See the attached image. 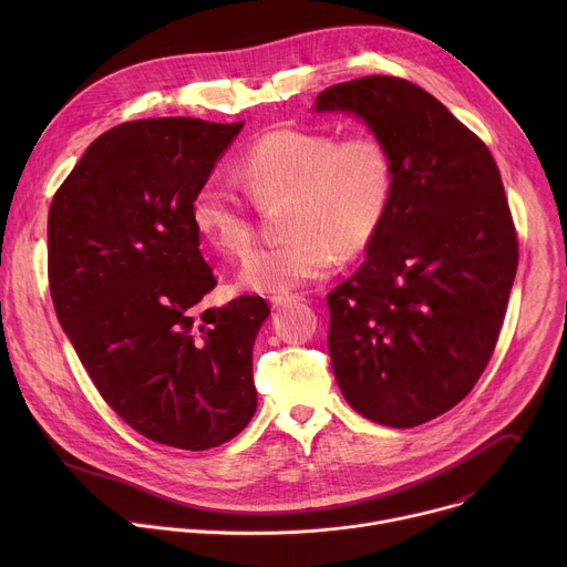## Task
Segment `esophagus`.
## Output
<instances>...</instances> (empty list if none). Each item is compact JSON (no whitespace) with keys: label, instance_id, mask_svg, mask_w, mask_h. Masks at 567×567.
Listing matches in <instances>:
<instances>
[{"label":"esophagus","instance_id":"obj_1","mask_svg":"<svg viewBox=\"0 0 567 567\" xmlns=\"http://www.w3.org/2000/svg\"><path fill=\"white\" fill-rule=\"evenodd\" d=\"M300 300H305V298H302V296H291V293H285V296H271V298H269V302H271V307H274V309L287 307V305H291V302H300Z\"/></svg>","mask_w":567,"mask_h":567}]
</instances>
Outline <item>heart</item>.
Here are the masks:
<instances>
[{"label": "heart", "instance_id": "heart-1", "mask_svg": "<svg viewBox=\"0 0 567 567\" xmlns=\"http://www.w3.org/2000/svg\"><path fill=\"white\" fill-rule=\"evenodd\" d=\"M237 179L256 204L285 197L280 245L251 254L239 285L287 293L330 276L341 258L363 254L377 237L392 197V158L374 134L337 138L330 132L276 127L237 161ZM197 233L226 256L254 245L247 202L224 184L204 182L190 202Z\"/></svg>", "mask_w": 567, "mask_h": 567}]
</instances>
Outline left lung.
I'll use <instances>...</instances> for the list:
<instances>
[{"instance_id":"obj_1","label":"left lung","mask_w":567,"mask_h":567,"mask_svg":"<svg viewBox=\"0 0 567 567\" xmlns=\"http://www.w3.org/2000/svg\"><path fill=\"white\" fill-rule=\"evenodd\" d=\"M313 107L359 116L392 158L368 258L328 296V348L359 415L413 429L460 403L498 343L518 267L501 173L487 145L403 78L339 83Z\"/></svg>"}]
</instances>
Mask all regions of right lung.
Returning <instances> with one entry per match:
<instances>
[{"mask_svg":"<svg viewBox=\"0 0 567 567\" xmlns=\"http://www.w3.org/2000/svg\"><path fill=\"white\" fill-rule=\"evenodd\" d=\"M245 121L171 116L101 134L49 208V287L80 363L143 437L206 451L258 409L260 296L202 309L217 285L190 219L195 190Z\"/></svg>","mask_w":567,"mask_h":567,"instance_id":"1","label":"right lung"}]
</instances>
